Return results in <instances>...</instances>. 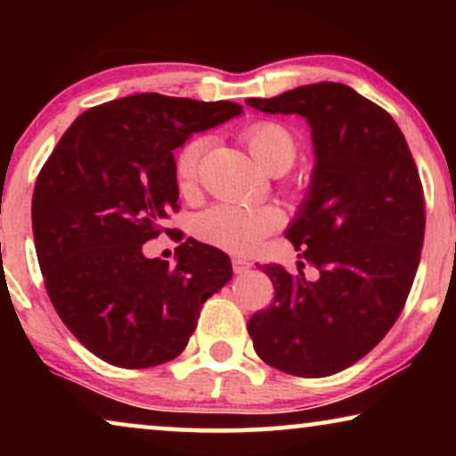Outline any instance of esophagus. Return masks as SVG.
Wrapping results in <instances>:
<instances>
[{
    "label": "esophagus",
    "mask_w": 456,
    "mask_h": 456,
    "mask_svg": "<svg viewBox=\"0 0 456 456\" xmlns=\"http://www.w3.org/2000/svg\"><path fill=\"white\" fill-rule=\"evenodd\" d=\"M251 261L245 259V257H232V270L234 273H247L251 270Z\"/></svg>",
    "instance_id": "obj_1"
}]
</instances>
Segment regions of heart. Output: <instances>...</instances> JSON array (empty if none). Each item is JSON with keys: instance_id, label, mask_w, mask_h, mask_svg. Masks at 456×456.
Segmentation results:
<instances>
[{"instance_id": "1", "label": "heart", "mask_w": 456, "mask_h": 456, "mask_svg": "<svg viewBox=\"0 0 456 456\" xmlns=\"http://www.w3.org/2000/svg\"><path fill=\"white\" fill-rule=\"evenodd\" d=\"M248 151L261 167L272 174H282L295 164L298 153L297 136L284 124L264 120L255 122L242 133ZM205 151L203 139H191L180 149L174 161V174L180 191L192 189L197 183L199 161ZM282 222L276 208H253L239 203H217L201 211L192 222L197 239L228 251H251L273 232Z\"/></svg>"}]
</instances>
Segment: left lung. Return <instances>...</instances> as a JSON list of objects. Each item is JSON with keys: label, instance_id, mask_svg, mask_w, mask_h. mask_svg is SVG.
Returning a JSON list of instances; mask_svg holds the SVG:
<instances>
[{"label": "left lung", "instance_id": "left-lung-1", "mask_svg": "<svg viewBox=\"0 0 456 456\" xmlns=\"http://www.w3.org/2000/svg\"><path fill=\"white\" fill-rule=\"evenodd\" d=\"M307 120L315 166L286 230L317 278L264 265L273 305L247 323L255 353L298 378H326L365 357L395 326L419 265L426 211L419 172L388 111L342 83L247 99ZM303 267V261H298Z\"/></svg>", "mask_w": 456, "mask_h": 456}]
</instances>
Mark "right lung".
I'll use <instances>...</instances> for the list:
<instances>
[{
    "instance_id": "obj_1",
    "label": "right lung",
    "mask_w": 456,
    "mask_h": 456,
    "mask_svg": "<svg viewBox=\"0 0 456 456\" xmlns=\"http://www.w3.org/2000/svg\"><path fill=\"white\" fill-rule=\"evenodd\" d=\"M240 114L159 93L114 99L80 114L43 166L37 259L61 322L99 359L126 370L176 359L201 305L232 278L228 255L195 239L176 247V267L142 245L178 211L174 149Z\"/></svg>"
}]
</instances>
